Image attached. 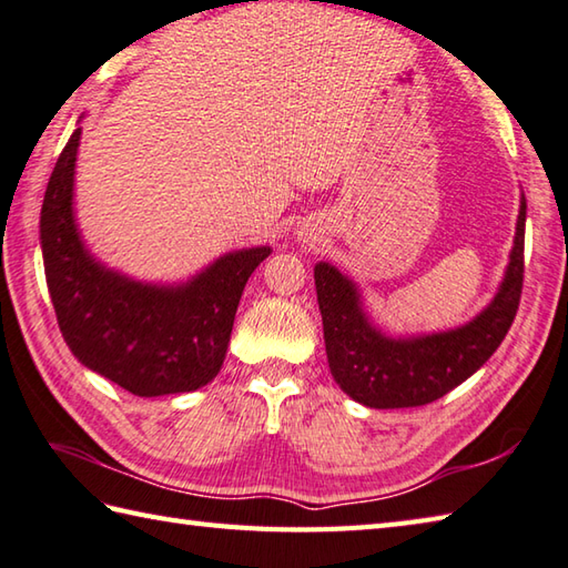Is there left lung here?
<instances>
[{"label":"left lung","instance_id":"1","mask_svg":"<svg viewBox=\"0 0 568 568\" xmlns=\"http://www.w3.org/2000/svg\"><path fill=\"white\" fill-rule=\"evenodd\" d=\"M524 222L527 200L521 195L515 247L509 254L497 296L469 324L440 334L390 338L371 324L361 294L336 266L318 262L314 270L331 376L341 390L368 408H415L457 388L505 341L517 316L524 282Z\"/></svg>","mask_w":568,"mask_h":568}]
</instances>
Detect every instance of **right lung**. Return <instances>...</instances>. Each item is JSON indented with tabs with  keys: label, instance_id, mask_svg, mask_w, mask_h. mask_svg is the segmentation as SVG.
<instances>
[{
	"label": "right lung",
	"instance_id": "1",
	"mask_svg": "<svg viewBox=\"0 0 568 568\" xmlns=\"http://www.w3.org/2000/svg\"><path fill=\"white\" fill-rule=\"evenodd\" d=\"M79 141L81 128L57 160L39 222L61 336L85 368L141 398L197 390L220 373L244 284L272 250L230 252L178 286L105 270L73 220Z\"/></svg>",
	"mask_w": 568,
	"mask_h": 568
}]
</instances>
